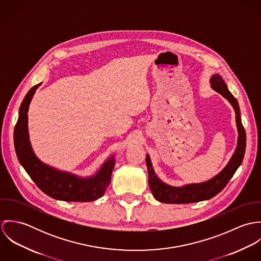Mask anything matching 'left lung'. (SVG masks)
Wrapping results in <instances>:
<instances>
[{"label": "left lung", "mask_w": 261, "mask_h": 261, "mask_svg": "<svg viewBox=\"0 0 261 261\" xmlns=\"http://www.w3.org/2000/svg\"><path fill=\"white\" fill-rule=\"evenodd\" d=\"M210 82L212 88L221 95H223L224 97L231 103L235 111L236 123L238 128V142L235 152L233 153L227 166L217 176H215L211 180L200 184H189L183 187L169 186L162 182L154 174L149 154H147L146 163L149 174V188L151 190L153 197L162 203L187 204L209 200L223 190L242 163L246 147V134L241 122L238 101L228 90L227 85L220 75H213Z\"/></svg>", "instance_id": "left-lung-1"}]
</instances>
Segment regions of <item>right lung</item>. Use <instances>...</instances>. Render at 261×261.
Segmentation results:
<instances>
[{
  "label": "right lung",
  "instance_id": "obj_1",
  "mask_svg": "<svg viewBox=\"0 0 261 261\" xmlns=\"http://www.w3.org/2000/svg\"><path fill=\"white\" fill-rule=\"evenodd\" d=\"M40 83L33 86L21 103L14 130V145L20 164L38 188L53 199L69 202H90L103 196L111 183L115 160L112 155L96 175L80 178L43 164L35 155L28 134V110Z\"/></svg>",
  "mask_w": 261,
  "mask_h": 261
}]
</instances>
